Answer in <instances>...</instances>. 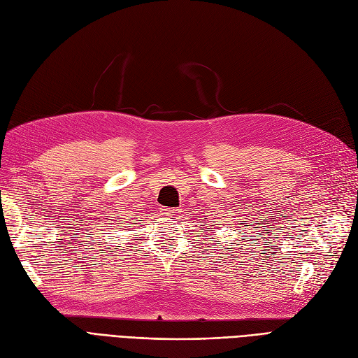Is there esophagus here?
<instances>
[{"mask_svg":"<svg viewBox=\"0 0 358 358\" xmlns=\"http://www.w3.org/2000/svg\"><path fill=\"white\" fill-rule=\"evenodd\" d=\"M164 212H166V215H167L169 218H178V215H179V212H180V210L169 208V209H164Z\"/></svg>","mask_w":358,"mask_h":358,"instance_id":"1","label":"esophagus"}]
</instances>
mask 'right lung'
Masks as SVG:
<instances>
[{
    "label": "right lung",
    "mask_w": 358,
    "mask_h": 358,
    "mask_svg": "<svg viewBox=\"0 0 358 358\" xmlns=\"http://www.w3.org/2000/svg\"><path fill=\"white\" fill-rule=\"evenodd\" d=\"M128 227H131V226H128Z\"/></svg>",
    "instance_id": "obj_1"
}]
</instances>
